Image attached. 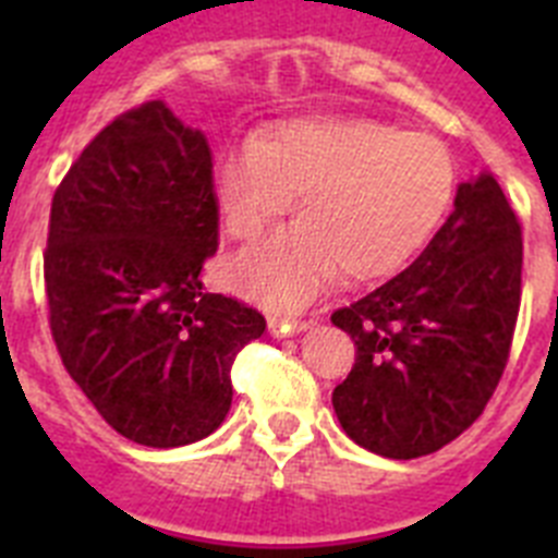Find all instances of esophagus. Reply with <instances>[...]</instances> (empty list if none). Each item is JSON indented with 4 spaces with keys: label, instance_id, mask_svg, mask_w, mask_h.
<instances>
[{
    "label": "esophagus",
    "instance_id": "34e87169",
    "mask_svg": "<svg viewBox=\"0 0 558 558\" xmlns=\"http://www.w3.org/2000/svg\"><path fill=\"white\" fill-rule=\"evenodd\" d=\"M304 329H307V322H302V318H282V315L268 318V332L274 338H290V335H299Z\"/></svg>",
    "mask_w": 558,
    "mask_h": 558
}]
</instances>
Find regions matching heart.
<instances>
[{
    "mask_svg": "<svg viewBox=\"0 0 558 558\" xmlns=\"http://www.w3.org/2000/svg\"><path fill=\"white\" fill-rule=\"evenodd\" d=\"M456 186L447 147L366 117H295L220 153L215 198L236 240L290 206L299 220L229 263L234 288L293 307L343 270L391 276L427 243Z\"/></svg>",
    "mask_w": 558,
    "mask_h": 558,
    "instance_id": "b5f03b06",
    "label": "heart"
}]
</instances>
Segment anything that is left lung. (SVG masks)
I'll return each instance as SVG.
<instances>
[{
  "label": "left lung",
  "mask_w": 558,
  "mask_h": 558,
  "mask_svg": "<svg viewBox=\"0 0 558 558\" xmlns=\"http://www.w3.org/2000/svg\"><path fill=\"white\" fill-rule=\"evenodd\" d=\"M522 231L492 172L458 184L447 223L402 274L332 324L357 360L332 391L340 427L383 458L430 456L483 413L520 313Z\"/></svg>",
  "instance_id": "8db88e82"
}]
</instances>
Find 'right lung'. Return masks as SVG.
Here are the masks:
<instances>
[{"label":"right lung","mask_w":558,"mask_h":558,"mask_svg":"<svg viewBox=\"0 0 558 558\" xmlns=\"http://www.w3.org/2000/svg\"><path fill=\"white\" fill-rule=\"evenodd\" d=\"M218 226L209 142L165 100L102 128L52 198L49 329L69 377L136 445L218 430L231 363L265 332L256 310L204 293Z\"/></svg>","instance_id":"right-lung-1"}]
</instances>
